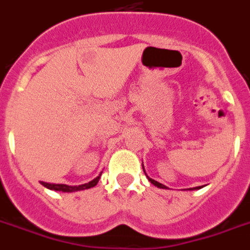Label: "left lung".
Listing matches in <instances>:
<instances>
[{
    "mask_svg": "<svg viewBox=\"0 0 250 250\" xmlns=\"http://www.w3.org/2000/svg\"><path fill=\"white\" fill-rule=\"evenodd\" d=\"M142 167H143V165H142ZM143 171H145V168H143ZM145 173H146V171H145ZM146 176H147V173H146ZM147 179H148V181L151 182V184H153V185L157 186V188H167V186L162 185V184H160V182L156 181V180L151 179V177H149V176H147ZM204 188V186H196V188H188V190H199V188Z\"/></svg>",
    "mask_w": 250,
    "mask_h": 250,
    "instance_id": "left-lung-1",
    "label": "left lung"
}]
</instances>
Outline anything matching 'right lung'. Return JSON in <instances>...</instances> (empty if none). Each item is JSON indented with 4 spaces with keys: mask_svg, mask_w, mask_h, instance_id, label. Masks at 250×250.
Masks as SVG:
<instances>
[{
    "mask_svg": "<svg viewBox=\"0 0 250 250\" xmlns=\"http://www.w3.org/2000/svg\"><path fill=\"white\" fill-rule=\"evenodd\" d=\"M102 172L99 173V176H97L95 179H93L92 181L86 182V184H83V185H78V186H70V185H65V184H50V182H44L40 181V184L42 186H45L49 190L54 191H62V192H75V191H82L86 190V188H94L97 184H98L99 179H101Z\"/></svg>",
    "mask_w": 250,
    "mask_h": 250,
    "instance_id": "right-lung-1",
    "label": "right lung"
}]
</instances>
